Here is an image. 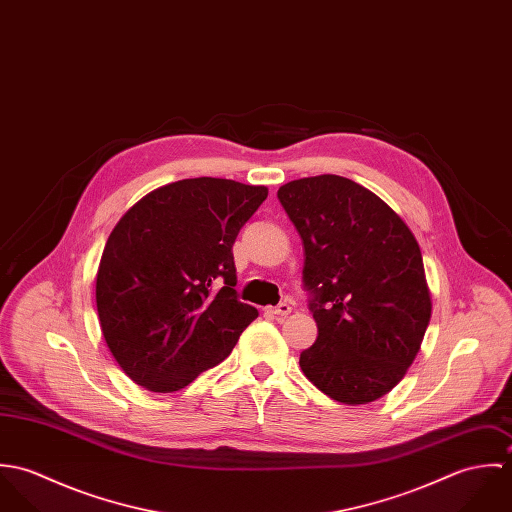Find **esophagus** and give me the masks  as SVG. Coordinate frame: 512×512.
Returning <instances> with one entry per match:
<instances>
[{
  "label": "esophagus",
  "instance_id": "1",
  "mask_svg": "<svg viewBox=\"0 0 512 512\" xmlns=\"http://www.w3.org/2000/svg\"><path fill=\"white\" fill-rule=\"evenodd\" d=\"M292 309L293 307L290 301H282V303H278L276 307H268V313L274 315V317H286V315L292 313Z\"/></svg>",
  "mask_w": 512,
  "mask_h": 512
}]
</instances>
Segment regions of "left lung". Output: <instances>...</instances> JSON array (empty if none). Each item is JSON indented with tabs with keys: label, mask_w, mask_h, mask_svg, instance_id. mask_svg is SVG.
<instances>
[{
	"label": "left lung",
	"mask_w": 512,
	"mask_h": 512,
	"mask_svg": "<svg viewBox=\"0 0 512 512\" xmlns=\"http://www.w3.org/2000/svg\"><path fill=\"white\" fill-rule=\"evenodd\" d=\"M278 199L303 242V288L319 331L299 366L337 402H374L404 378L432 317L420 246L347 177L290 181Z\"/></svg>",
	"instance_id": "1"
}]
</instances>
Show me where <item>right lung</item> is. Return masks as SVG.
<instances>
[{
  "label": "right lung",
  "instance_id": "add662e5",
  "mask_svg": "<svg viewBox=\"0 0 512 512\" xmlns=\"http://www.w3.org/2000/svg\"><path fill=\"white\" fill-rule=\"evenodd\" d=\"M268 189L183 179L151 191L114 226L96 307L118 365L151 392H175L222 363L258 317L238 301L232 244Z\"/></svg>",
  "mask_w": 512,
  "mask_h": 512
}]
</instances>
